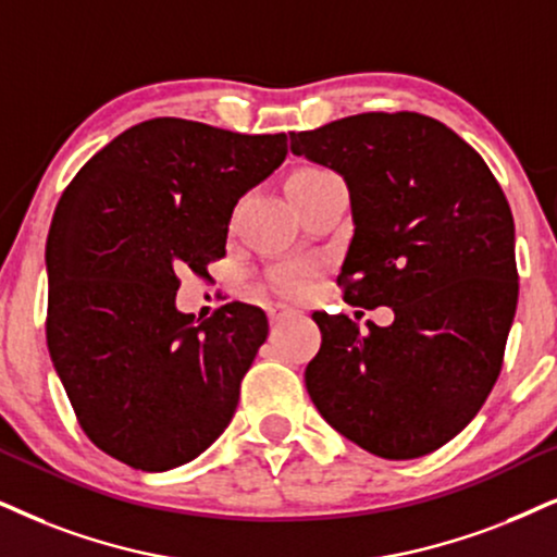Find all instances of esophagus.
Wrapping results in <instances>:
<instances>
[{
	"label": "esophagus",
	"mask_w": 557,
	"mask_h": 557,
	"mask_svg": "<svg viewBox=\"0 0 557 557\" xmlns=\"http://www.w3.org/2000/svg\"><path fill=\"white\" fill-rule=\"evenodd\" d=\"M295 315H300V311H295V308H287V306H277V308H272V323H285V321H290V319H295Z\"/></svg>",
	"instance_id": "1"
}]
</instances>
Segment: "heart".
I'll use <instances>...</instances> for the list:
<instances>
[{"mask_svg":"<svg viewBox=\"0 0 557 557\" xmlns=\"http://www.w3.org/2000/svg\"><path fill=\"white\" fill-rule=\"evenodd\" d=\"M323 172H326V169H319V166L295 169L290 177H287V189L306 185V182L321 177ZM306 274H308L306 267H298V264L283 267V270L274 272V287H277V290L285 293V295H298L302 287H306Z\"/></svg>","mask_w":557,"mask_h":557,"instance_id":"heart-1","label":"heart"}]
</instances>
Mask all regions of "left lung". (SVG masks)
I'll use <instances>...</instances> for the list:
<instances>
[{
  "label": "left lung",
  "mask_w": 557,
  "mask_h": 557,
  "mask_svg": "<svg viewBox=\"0 0 557 557\" xmlns=\"http://www.w3.org/2000/svg\"><path fill=\"white\" fill-rule=\"evenodd\" d=\"M290 151L339 172L351 236L344 300L393 308L391 326L313 313V406L385 460L429 455L466 429L494 388L517 311L513 218L473 146L419 112H362L290 133Z\"/></svg>",
  "instance_id": "left-lung-1"
}]
</instances>
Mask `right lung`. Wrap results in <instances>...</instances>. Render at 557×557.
<instances>
[{
	"label": "right lung",
	"mask_w": 557,
	"mask_h": 557,
	"mask_svg": "<svg viewBox=\"0 0 557 557\" xmlns=\"http://www.w3.org/2000/svg\"><path fill=\"white\" fill-rule=\"evenodd\" d=\"M287 136L153 117L112 138L55 206L46 339L84 434L161 473L213 445L267 339V315L226 302L180 313V270L226 255L236 202L283 164Z\"/></svg>",
	"instance_id": "add662e5"
}]
</instances>
